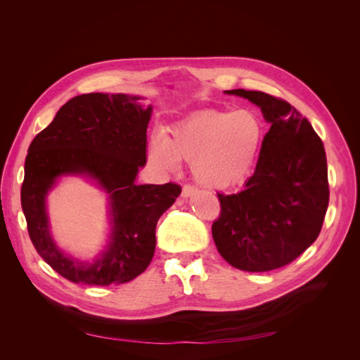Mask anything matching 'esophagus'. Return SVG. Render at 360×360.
Here are the masks:
<instances>
[{
  "mask_svg": "<svg viewBox=\"0 0 360 360\" xmlns=\"http://www.w3.org/2000/svg\"><path fill=\"white\" fill-rule=\"evenodd\" d=\"M198 192V189L193 186V184H184L183 186V191H181V195L184 198H189V197H192V195H195Z\"/></svg>",
  "mask_w": 360,
  "mask_h": 360,
  "instance_id": "1",
  "label": "esophagus"
}]
</instances>
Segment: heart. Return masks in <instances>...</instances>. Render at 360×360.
<instances>
[{"label":"heart","mask_w":360,"mask_h":360,"mask_svg":"<svg viewBox=\"0 0 360 360\" xmlns=\"http://www.w3.org/2000/svg\"><path fill=\"white\" fill-rule=\"evenodd\" d=\"M264 127L250 110H209L195 114L171 130L151 139L150 156L167 169L179 159L193 162L200 183L213 189H228L246 180L252 171Z\"/></svg>","instance_id":"obj_1"}]
</instances>
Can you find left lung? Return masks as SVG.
Wrapping results in <instances>:
<instances>
[{"label":"left lung","instance_id":"1","mask_svg":"<svg viewBox=\"0 0 360 360\" xmlns=\"http://www.w3.org/2000/svg\"><path fill=\"white\" fill-rule=\"evenodd\" d=\"M225 93L259 106L270 129L245 189L217 193L213 240L236 269L275 270L302 255L321 231L329 205L324 146L308 120L279 97L242 89Z\"/></svg>","mask_w":360,"mask_h":360}]
</instances>
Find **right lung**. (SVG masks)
<instances>
[{"instance_id": "1", "label": "right lung", "mask_w": 360, "mask_h": 360, "mask_svg": "<svg viewBox=\"0 0 360 360\" xmlns=\"http://www.w3.org/2000/svg\"><path fill=\"white\" fill-rule=\"evenodd\" d=\"M139 101L130 94L76 96L30 144L20 189L28 234L39 255L75 284H124L143 274L155 255L159 217L181 192L176 183H135L147 162L151 117V106ZM69 173L89 175L110 193L113 233L93 264L63 255L49 231L46 195Z\"/></svg>"}]
</instances>
